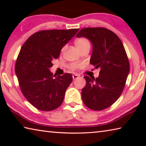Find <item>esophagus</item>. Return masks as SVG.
<instances>
[{"instance_id": "esophagus-1", "label": "esophagus", "mask_w": 146, "mask_h": 146, "mask_svg": "<svg viewBox=\"0 0 146 146\" xmlns=\"http://www.w3.org/2000/svg\"><path fill=\"white\" fill-rule=\"evenodd\" d=\"M80 77V76H79L78 75H76V74H74V75H73V80H75V79L78 78Z\"/></svg>"}]
</instances>
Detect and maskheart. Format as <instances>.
Masks as SVG:
<instances>
[{"mask_svg":"<svg viewBox=\"0 0 146 146\" xmlns=\"http://www.w3.org/2000/svg\"><path fill=\"white\" fill-rule=\"evenodd\" d=\"M75 44L76 46V48H77L80 51L83 48H86V47H90V42H89L88 39H86L85 38H80L77 39V40L75 41ZM64 49V48H63V49ZM81 67H82V65H81V64H71V65H70V68L71 70L75 71L77 70V69L80 68Z\"/></svg>","mask_w":146,"mask_h":146,"instance_id":"obj_1","label":"heart"}]
</instances>
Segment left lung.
<instances>
[{"label": "left lung", "instance_id": "left-lung-1", "mask_svg": "<svg viewBox=\"0 0 146 146\" xmlns=\"http://www.w3.org/2000/svg\"><path fill=\"white\" fill-rule=\"evenodd\" d=\"M76 36L91 42L90 63L100 69L97 78L84 76L83 102L92 110H105L117 100L124 88L130 69L125 48L117 35L105 28H83Z\"/></svg>", "mask_w": 146, "mask_h": 146}]
</instances>
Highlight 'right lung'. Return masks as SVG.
I'll list each match as a JSON object with an SVG mask.
<instances>
[{
  "label": "right lung",
  "instance_id": "right-lung-1",
  "mask_svg": "<svg viewBox=\"0 0 146 146\" xmlns=\"http://www.w3.org/2000/svg\"><path fill=\"white\" fill-rule=\"evenodd\" d=\"M79 29H51L36 32L24 42L15 63L16 75L22 93L28 102L41 111L60 107L73 80L71 73L53 75L49 68L62 48Z\"/></svg>",
  "mask_w": 146,
  "mask_h": 146
}]
</instances>
